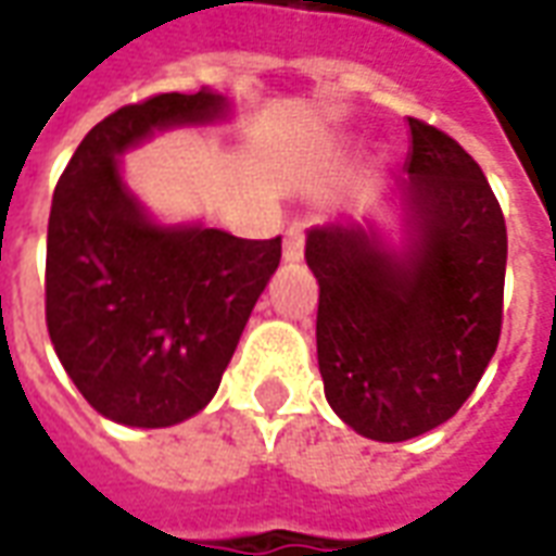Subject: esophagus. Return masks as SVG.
Segmentation results:
<instances>
[{"label":"esophagus","mask_w":556,"mask_h":556,"mask_svg":"<svg viewBox=\"0 0 556 556\" xmlns=\"http://www.w3.org/2000/svg\"><path fill=\"white\" fill-rule=\"evenodd\" d=\"M282 258H286L289 265H294V262H301L303 258V226L301 223H294V226H289V231H286V241H282Z\"/></svg>","instance_id":"34e87169"}]
</instances>
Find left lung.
Returning <instances> with one entry per match:
<instances>
[{"label":"left lung","mask_w":556,"mask_h":556,"mask_svg":"<svg viewBox=\"0 0 556 556\" xmlns=\"http://www.w3.org/2000/svg\"><path fill=\"white\" fill-rule=\"evenodd\" d=\"M396 231L333 217L306 231L327 405L381 443L438 429L497 351L506 223L479 163L408 118Z\"/></svg>","instance_id":"obj_1"}]
</instances>
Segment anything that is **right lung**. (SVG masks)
<instances>
[{"mask_svg":"<svg viewBox=\"0 0 556 556\" xmlns=\"http://www.w3.org/2000/svg\"><path fill=\"white\" fill-rule=\"evenodd\" d=\"M231 118L219 91L157 94L94 125L55 184L47 229V330L101 417L166 429L214 399L282 241H247L202 219L163 223L122 157L163 130Z\"/></svg>","mask_w":556,"mask_h":556,"instance_id":"right-lung-1","label":"right lung"}]
</instances>
